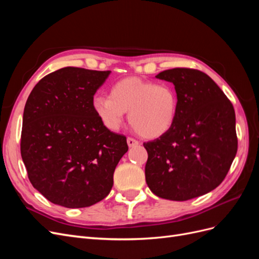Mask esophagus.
<instances>
[{"label":"esophagus","mask_w":259,"mask_h":259,"mask_svg":"<svg viewBox=\"0 0 259 259\" xmlns=\"http://www.w3.org/2000/svg\"><path fill=\"white\" fill-rule=\"evenodd\" d=\"M126 142H127V145H128V147L131 148V147H135V146H137L139 143H138V140H136V139H134V138H132V137H128L127 139H126Z\"/></svg>","instance_id":"1"}]
</instances>
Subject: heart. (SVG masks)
Returning a JSON list of instances; mask_svg holds the SVG:
<instances>
[{
  "label": "heart",
  "instance_id": "1",
  "mask_svg": "<svg viewBox=\"0 0 259 259\" xmlns=\"http://www.w3.org/2000/svg\"><path fill=\"white\" fill-rule=\"evenodd\" d=\"M92 107L108 130H119L125 112H128L130 124L136 133L146 138H156L174 125L178 99L175 90L167 84L132 76L114 83L109 96L94 97Z\"/></svg>",
  "mask_w": 259,
  "mask_h": 259
}]
</instances>
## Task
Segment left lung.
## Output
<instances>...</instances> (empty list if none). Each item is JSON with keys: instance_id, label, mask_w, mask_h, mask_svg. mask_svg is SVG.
<instances>
[{"instance_id": "8db88e82", "label": "left lung", "mask_w": 259, "mask_h": 259, "mask_svg": "<svg viewBox=\"0 0 259 259\" xmlns=\"http://www.w3.org/2000/svg\"><path fill=\"white\" fill-rule=\"evenodd\" d=\"M155 77L174 84L178 108L171 128L144 144L147 185L162 199L200 197L222 184L237 154L233 106L200 70L174 68Z\"/></svg>"}]
</instances>
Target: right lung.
<instances>
[{"label":"right lung","mask_w":259,"mask_h":259,"mask_svg":"<svg viewBox=\"0 0 259 259\" xmlns=\"http://www.w3.org/2000/svg\"><path fill=\"white\" fill-rule=\"evenodd\" d=\"M110 72L61 68L38 81L27 99L21 158L30 183L54 204L88 207L113 186L126 137L108 130L92 107Z\"/></svg>","instance_id":"obj_1"}]
</instances>
